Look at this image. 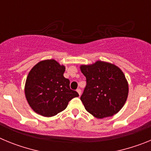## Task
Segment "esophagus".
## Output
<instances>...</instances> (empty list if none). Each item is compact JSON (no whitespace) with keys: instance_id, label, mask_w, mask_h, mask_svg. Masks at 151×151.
<instances>
[{"instance_id":"34e87169","label":"esophagus","mask_w":151,"mask_h":151,"mask_svg":"<svg viewBox=\"0 0 151 151\" xmlns=\"http://www.w3.org/2000/svg\"><path fill=\"white\" fill-rule=\"evenodd\" d=\"M76 91L78 92V94H79V96H81V94H82V91H81V89L78 88V89H77V90H76Z\"/></svg>"}]
</instances>
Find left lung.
Wrapping results in <instances>:
<instances>
[{
	"label": "left lung",
	"mask_w": 151,
	"mask_h": 151,
	"mask_svg": "<svg viewBox=\"0 0 151 151\" xmlns=\"http://www.w3.org/2000/svg\"><path fill=\"white\" fill-rule=\"evenodd\" d=\"M80 69L86 78V86L80 97L85 110L98 119L118 113L129 94V85L122 70L104 61L82 65Z\"/></svg>",
	"instance_id": "8db88e82"
}]
</instances>
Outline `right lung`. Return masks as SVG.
Wrapping results in <instances>:
<instances>
[{
	"instance_id": "add662e5",
	"label": "right lung",
	"mask_w": 151,
	"mask_h": 151,
	"mask_svg": "<svg viewBox=\"0 0 151 151\" xmlns=\"http://www.w3.org/2000/svg\"><path fill=\"white\" fill-rule=\"evenodd\" d=\"M65 66L54 60H46L31 69L26 78L25 94L35 113L54 116L66 108L69 101L78 97L70 89L69 80L63 76Z\"/></svg>"
}]
</instances>
